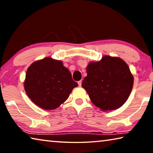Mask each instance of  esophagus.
I'll return each mask as SVG.
<instances>
[{
  "mask_svg": "<svg viewBox=\"0 0 153 153\" xmlns=\"http://www.w3.org/2000/svg\"><path fill=\"white\" fill-rule=\"evenodd\" d=\"M77 84H78V86H79V87L81 86H82V81H81V80H80V81L77 82Z\"/></svg>",
  "mask_w": 153,
  "mask_h": 153,
  "instance_id": "obj_1",
  "label": "esophagus"
}]
</instances>
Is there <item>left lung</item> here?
<instances>
[{"label":"left lung","mask_w":153,"mask_h":153,"mask_svg":"<svg viewBox=\"0 0 153 153\" xmlns=\"http://www.w3.org/2000/svg\"><path fill=\"white\" fill-rule=\"evenodd\" d=\"M82 86L96 107L103 111L121 107L130 95L134 77L129 66L120 57L105 55L90 62Z\"/></svg>","instance_id":"8db88e82"}]
</instances>
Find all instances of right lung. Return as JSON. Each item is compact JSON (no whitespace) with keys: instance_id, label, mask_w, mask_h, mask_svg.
Masks as SVG:
<instances>
[{"instance_id":"obj_1","label":"right lung","mask_w":153,"mask_h":153,"mask_svg":"<svg viewBox=\"0 0 153 153\" xmlns=\"http://www.w3.org/2000/svg\"><path fill=\"white\" fill-rule=\"evenodd\" d=\"M24 85L27 97L35 105L45 110H53L68 98L77 83L63 62L46 57L30 65Z\"/></svg>"}]
</instances>
